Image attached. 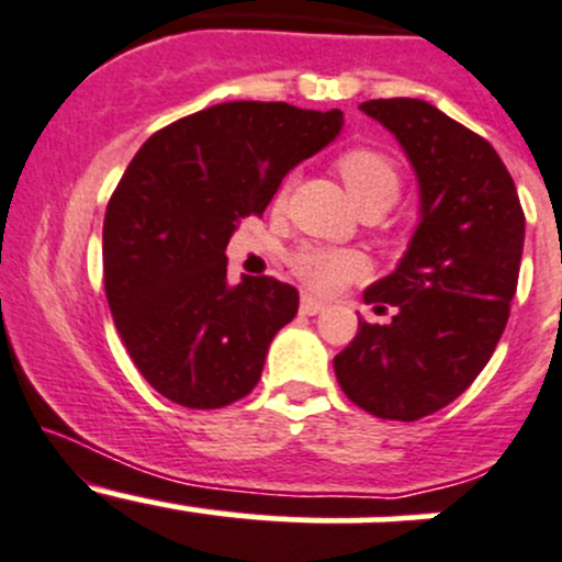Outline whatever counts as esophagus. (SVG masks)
<instances>
[{
    "instance_id": "esophagus-1",
    "label": "esophagus",
    "mask_w": 562,
    "mask_h": 562,
    "mask_svg": "<svg viewBox=\"0 0 562 562\" xmlns=\"http://www.w3.org/2000/svg\"><path fill=\"white\" fill-rule=\"evenodd\" d=\"M322 311H325V303H322V300L311 297V294H305V297L300 300V314L314 316V314H322Z\"/></svg>"
}]
</instances>
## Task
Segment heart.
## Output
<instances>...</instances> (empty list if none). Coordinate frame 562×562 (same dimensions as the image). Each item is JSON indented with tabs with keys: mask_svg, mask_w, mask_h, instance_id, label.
Instances as JSON below:
<instances>
[{
	"mask_svg": "<svg viewBox=\"0 0 562 562\" xmlns=\"http://www.w3.org/2000/svg\"><path fill=\"white\" fill-rule=\"evenodd\" d=\"M338 175H341L344 186H347L349 196L358 207H366V204H387L391 207L402 191V180H398L393 160L376 149L358 147L344 153L338 158ZM283 193H286V188H281L279 202ZM292 270L314 292H336L347 281L366 273V259L355 251H341V248L308 246L294 254Z\"/></svg>",
	"mask_w": 562,
	"mask_h": 562,
	"instance_id": "obj_1",
	"label": "heart"
}]
</instances>
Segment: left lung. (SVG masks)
Segmentation results:
<instances>
[{
    "mask_svg": "<svg viewBox=\"0 0 562 562\" xmlns=\"http://www.w3.org/2000/svg\"><path fill=\"white\" fill-rule=\"evenodd\" d=\"M418 180V226L396 270L363 292L387 325L358 322L333 358L349 402L385 420H418L472 385L508 322L525 213L492 144L415 98L366 100Z\"/></svg>",
    "mask_w": 562,
    "mask_h": 562,
    "instance_id": "obj_1",
    "label": "left lung"
}]
</instances>
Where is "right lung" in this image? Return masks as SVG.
Returning a JSON list of instances; mask_svg holds the SVG:
<instances>
[{"label": "right lung", "instance_id": "add662e5", "mask_svg": "<svg viewBox=\"0 0 562 562\" xmlns=\"http://www.w3.org/2000/svg\"><path fill=\"white\" fill-rule=\"evenodd\" d=\"M338 109L235 100L171 122L127 164L103 221L105 300L144 380L215 409L248 396L300 294L270 276L226 279V246L281 180L341 133Z\"/></svg>", "mask_w": 562, "mask_h": 562}]
</instances>
